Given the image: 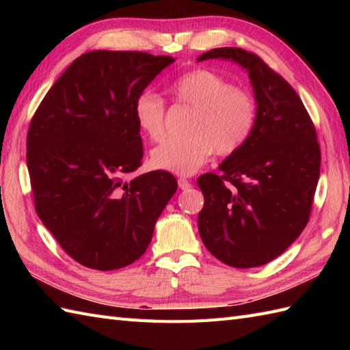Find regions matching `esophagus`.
<instances>
[{
  "instance_id": "34e87169",
  "label": "esophagus",
  "mask_w": 350,
  "mask_h": 350,
  "mask_svg": "<svg viewBox=\"0 0 350 350\" xmlns=\"http://www.w3.org/2000/svg\"><path fill=\"white\" fill-rule=\"evenodd\" d=\"M177 183H179V188L180 189H189L191 187H192V185H191V182L188 180V179H183V177H180V179L179 180H177Z\"/></svg>"
}]
</instances>
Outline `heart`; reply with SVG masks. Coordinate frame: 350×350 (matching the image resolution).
Masks as SVG:
<instances>
[{
  "label": "heart",
  "instance_id": "b5f03b06",
  "mask_svg": "<svg viewBox=\"0 0 350 350\" xmlns=\"http://www.w3.org/2000/svg\"><path fill=\"white\" fill-rule=\"evenodd\" d=\"M174 102L196 109L189 138L165 139L153 148L152 163L179 176H189L211 159L213 152L232 156L248 143L256 129L258 108L250 92L234 87L227 78L209 69H194L170 87ZM135 120L146 135L158 141L165 133L167 102L152 92H143L133 105Z\"/></svg>",
  "mask_w": 350,
  "mask_h": 350
}]
</instances>
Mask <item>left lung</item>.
Wrapping results in <instances>:
<instances>
[{"label":"left lung","mask_w":350,"mask_h":350,"mask_svg":"<svg viewBox=\"0 0 350 350\" xmlns=\"http://www.w3.org/2000/svg\"><path fill=\"white\" fill-rule=\"evenodd\" d=\"M224 58L248 70L258 116L239 152L197 183L204 196L198 232L222 263L256 267L272 262L308 224L321 176L314 123L295 88L254 52L215 48L198 62Z\"/></svg>","instance_id":"1"}]
</instances>
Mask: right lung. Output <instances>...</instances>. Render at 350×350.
<instances>
[{
    "label": "right lung",
    "instance_id": "add662e5",
    "mask_svg": "<svg viewBox=\"0 0 350 350\" xmlns=\"http://www.w3.org/2000/svg\"><path fill=\"white\" fill-rule=\"evenodd\" d=\"M174 62L141 51H92L40 102L27 133V167L39 218L85 267L135 262L177 189L168 171L126 180L141 167L135 99Z\"/></svg>",
    "mask_w": 350,
    "mask_h": 350
}]
</instances>
